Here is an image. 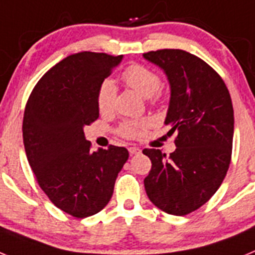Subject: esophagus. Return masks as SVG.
Returning a JSON list of instances; mask_svg holds the SVG:
<instances>
[{
	"instance_id": "esophagus-1",
	"label": "esophagus",
	"mask_w": 255,
	"mask_h": 255,
	"mask_svg": "<svg viewBox=\"0 0 255 255\" xmlns=\"http://www.w3.org/2000/svg\"><path fill=\"white\" fill-rule=\"evenodd\" d=\"M128 149H129L130 155H132V154H138V153H140V149H139L138 147H129V148H128Z\"/></svg>"
}]
</instances>
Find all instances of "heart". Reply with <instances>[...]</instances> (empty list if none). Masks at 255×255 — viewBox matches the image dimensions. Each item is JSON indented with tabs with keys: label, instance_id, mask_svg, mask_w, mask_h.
Returning <instances> with one entry per match:
<instances>
[{
	"label": "heart",
	"instance_id": "1",
	"mask_svg": "<svg viewBox=\"0 0 255 255\" xmlns=\"http://www.w3.org/2000/svg\"><path fill=\"white\" fill-rule=\"evenodd\" d=\"M123 82L128 87L132 88L134 91L140 93L145 98L154 100L157 98V92L161 88V78L155 71L143 65H130L124 70ZM116 85L112 80H103L97 89L96 101L98 110L102 114H108L114 110L115 100H116ZM150 124L149 120H126L119 128L121 135L126 138H138L139 135L144 131V129Z\"/></svg>",
	"mask_w": 255,
	"mask_h": 255
}]
</instances>
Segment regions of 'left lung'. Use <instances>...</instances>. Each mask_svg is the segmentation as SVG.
<instances>
[{
    "label": "left lung",
    "instance_id": "left-lung-1",
    "mask_svg": "<svg viewBox=\"0 0 255 255\" xmlns=\"http://www.w3.org/2000/svg\"><path fill=\"white\" fill-rule=\"evenodd\" d=\"M144 58L164 71L171 98L164 124L177 132L166 157L144 149L152 168L144 186L155 207L185 216L207 203L224 181L233 153L234 108L229 89L202 58L182 49H158Z\"/></svg>",
    "mask_w": 255,
    "mask_h": 255
}]
</instances>
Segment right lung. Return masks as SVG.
Instances as JSON below:
<instances>
[{
    "instance_id": "1",
    "label": "right lung",
    "mask_w": 255,
    "mask_h": 255,
    "mask_svg": "<svg viewBox=\"0 0 255 255\" xmlns=\"http://www.w3.org/2000/svg\"><path fill=\"white\" fill-rule=\"evenodd\" d=\"M123 56L79 52L49 69L34 87L22 120L26 157L40 189L61 211L85 218L102 211L129 152L91 150L84 126L100 116L96 94Z\"/></svg>"
}]
</instances>
